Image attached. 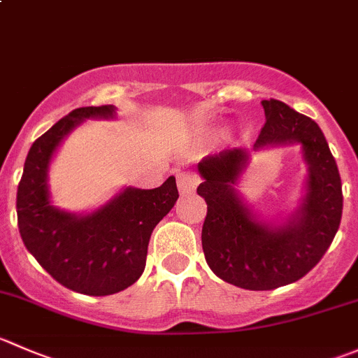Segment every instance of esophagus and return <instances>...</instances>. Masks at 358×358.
Returning a JSON list of instances; mask_svg holds the SVG:
<instances>
[{"label": "esophagus", "mask_w": 358, "mask_h": 358, "mask_svg": "<svg viewBox=\"0 0 358 358\" xmlns=\"http://www.w3.org/2000/svg\"><path fill=\"white\" fill-rule=\"evenodd\" d=\"M176 185H178L180 194L187 196V194H192L196 190V187L199 185V178L194 173H180L178 180H176Z\"/></svg>", "instance_id": "34e87169"}]
</instances>
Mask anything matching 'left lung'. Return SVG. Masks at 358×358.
Segmentation results:
<instances>
[{"instance_id": "left-lung-1", "label": "left lung", "mask_w": 358, "mask_h": 358, "mask_svg": "<svg viewBox=\"0 0 358 358\" xmlns=\"http://www.w3.org/2000/svg\"><path fill=\"white\" fill-rule=\"evenodd\" d=\"M262 106L266 124L253 150L301 143L308 164L306 197L285 224L260 222L236 192L248 152L232 148L197 164L204 180L197 194L208 204L201 232L206 262L218 278L246 290H273L308 275L331 246L343 215L341 176L318 124L278 99H264Z\"/></svg>"}]
</instances>
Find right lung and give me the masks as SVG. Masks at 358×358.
<instances>
[{"label": "right lung", "instance_id": "add662e5", "mask_svg": "<svg viewBox=\"0 0 358 358\" xmlns=\"http://www.w3.org/2000/svg\"><path fill=\"white\" fill-rule=\"evenodd\" d=\"M113 113L112 105L83 106L62 117L29 148L17 189V224L26 248L55 282L87 296L117 294L140 278L152 231L178 199L169 176L157 189L127 187L94 213L52 206L47 171L55 148L85 119Z\"/></svg>", "mask_w": 358, "mask_h": 358}]
</instances>
